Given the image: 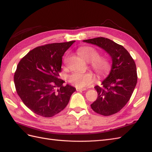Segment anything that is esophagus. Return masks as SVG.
Listing matches in <instances>:
<instances>
[{
  "instance_id": "esophagus-1",
  "label": "esophagus",
  "mask_w": 152,
  "mask_h": 152,
  "mask_svg": "<svg viewBox=\"0 0 152 152\" xmlns=\"http://www.w3.org/2000/svg\"><path fill=\"white\" fill-rule=\"evenodd\" d=\"M87 89L85 88H76V91H86Z\"/></svg>"
}]
</instances>
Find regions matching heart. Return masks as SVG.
Instances as JSON below:
<instances>
[{
	"mask_svg": "<svg viewBox=\"0 0 152 152\" xmlns=\"http://www.w3.org/2000/svg\"><path fill=\"white\" fill-rule=\"evenodd\" d=\"M79 55L84 60L90 61L91 67L97 75L102 76L109 71L110 62L107 58L99 56L97 50L90 46H83L77 50ZM67 80L76 87L82 88L91 85L94 81V76L90 72L81 73L74 72L67 76Z\"/></svg>",
	"mask_w": 152,
	"mask_h": 152,
	"instance_id": "1",
	"label": "heart"
}]
</instances>
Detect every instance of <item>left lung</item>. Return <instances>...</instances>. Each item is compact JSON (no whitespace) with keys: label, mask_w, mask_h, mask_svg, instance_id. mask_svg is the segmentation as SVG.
Here are the masks:
<instances>
[{"label":"left lung","mask_w":152,"mask_h":152,"mask_svg":"<svg viewBox=\"0 0 152 152\" xmlns=\"http://www.w3.org/2000/svg\"><path fill=\"white\" fill-rule=\"evenodd\" d=\"M83 42L102 48L112 58L110 74L102 81V86L94 87L98 96L91 106L99 114L104 116L113 115L125 106L137 84L135 61L123 46L108 38L98 37Z\"/></svg>","instance_id":"8db88e82"}]
</instances>
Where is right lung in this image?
Listing matches in <instances>:
<instances>
[{"label": "right lung", "instance_id": "right-lung-1", "mask_svg": "<svg viewBox=\"0 0 152 152\" xmlns=\"http://www.w3.org/2000/svg\"><path fill=\"white\" fill-rule=\"evenodd\" d=\"M75 41L37 47L19 61L14 75L18 95L34 114L51 118L67 105L76 88L60 79L62 56Z\"/></svg>", "mask_w": 152, "mask_h": 152}]
</instances>
